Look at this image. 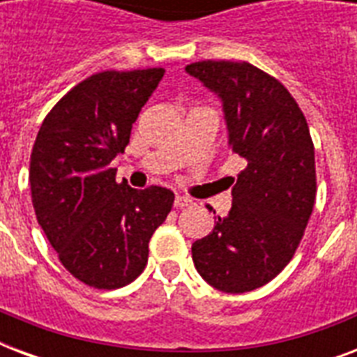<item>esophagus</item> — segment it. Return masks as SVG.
<instances>
[{
  "mask_svg": "<svg viewBox=\"0 0 357 357\" xmlns=\"http://www.w3.org/2000/svg\"><path fill=\"white\" fill-rule=\"evenodd\" d=\"M190 204H192V200H190V198H187V196H176V200H174V206L178 207V209L189 207Z\"/></svg>",
  "mask_w": 357,
  "mask_h": 357,
  "instance_id": "1",
  "label": "esophagus"
}]
</instances>
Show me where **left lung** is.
<instances>
[{
  "mask_svg": "<svg viewBox=\"0 0 357 357\" xmlns=\"http://www.w3.org/2000/svg\"><path fill=\"white\" fill-rule=\"evenodd\" d=\"M187 72L222 98L231 151L246 161L234 179L231 211L192 244V261L218 291H254L293 259L313 213L310 128L287 89L254 64L200 61Z\"/></svg>",
  "mask_w": 357,
  "mask_h": 357,
  "instance_id": "8db88e82",
  "label": "left lung"
}]
</instances>
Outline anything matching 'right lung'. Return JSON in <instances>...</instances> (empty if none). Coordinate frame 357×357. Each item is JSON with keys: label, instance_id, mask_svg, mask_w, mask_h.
I'll use <instances>...</instances> for the list:
<instances>
[{"label": "right lung", "instance_id": "add662e5", "mask_svg": "<svg viewBox=\"0 0 357 357\" xmlns=\"http://www.w3.org/2000/svg\"><path fill=\"white\" fill-rule=\"evenodd\" d=\"M162 74L107 70L86 77L53 105L33 144L36 220L64 268L89 287L109 291L137 280L151 235L174 206L170 189H131L111 168Z\"/></svg>", "mask_w": 357, "mask_h": 357}]
</instances>
